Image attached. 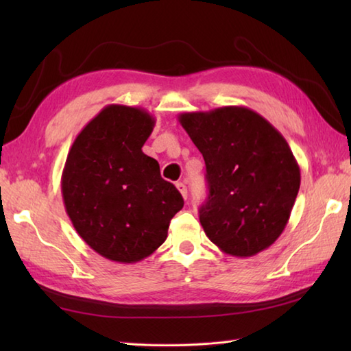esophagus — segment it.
Returning <instances> with one entry per match:
<instances>
[{"label":"esophagus","mask_w":351,"mask_h":351,"mask_svg":"<svg viewBox=\"0 0 351 351\" xmlns=\"http://www.w3.org/2000/svg\"><path fill=\"white\" fill-rule=\"evenodd\" d=\"M175 185H176V189L180 190L182 197L187 199V185H185V182H181V181H180V182H176Z\"/></svg>","instance_id":"esophagus-1"}]
</instances>
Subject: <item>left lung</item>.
<instances>
[{
	"label": "left lung",
	"instance_id": "obj_1",
	"mask_svg": "<svg viewBox=\"0 0 351 351\" xmlns=\"http://www.w3.org/2000/svg\"><path fill=\"white\" fill-rule=\"evenodd\" d=\"M178 121L205 160L210 195L199 219L206 237L238 258L270 247L300 189V167L287 140L247 107L193 111Z\"/></svg>",
	"mask_w": 351,
	"mask_h": 351
}]
</instances>
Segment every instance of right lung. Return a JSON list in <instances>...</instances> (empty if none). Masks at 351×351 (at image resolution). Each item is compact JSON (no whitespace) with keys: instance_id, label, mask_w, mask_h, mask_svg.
<instances>
[{"instance_id":"add662e5","label":"right lung","mask_w":351,"mask_h":351,"mask_svg":"<svg viewBox=\"0 0 351 351\" xmlns=\"http://www.w3.org/2000/svg\"><path fill=\"white\" fill-rule=\"evenodd\" d=\"M154 126L146 110L111 104L81 130L64 162L66 213L86 244L114 263L152 255L184 206L158 161L141 151Z\"/></svg>"}]
</instances>
